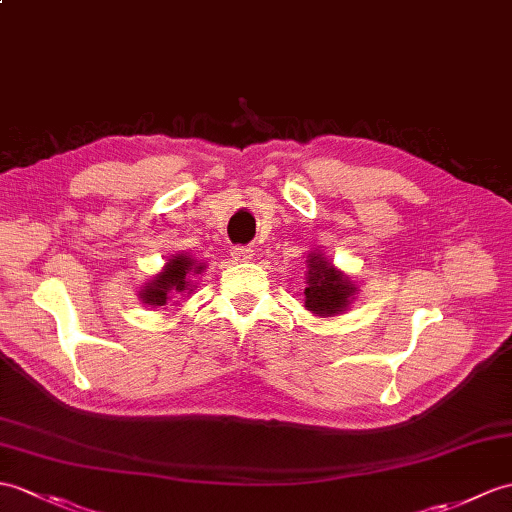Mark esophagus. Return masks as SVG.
I'll return each mask as SVG.
<instances>
[{
	"label": "esophagus",
	"mask_w": 512,
	"mask_h": 512,
	"mask_svg": "<svg viewBox=\"0 0 512 512\" xmlns=\"http://www.w3.org/2000/svg\"><path fill=\"white\" fill-rule=\"evenodd\" d=\"M233 259H235V261H248V259H253V248H251V246H235V248H233Z\"/></svg>",
	"instance_id": "obj_1"
}]
</instances>
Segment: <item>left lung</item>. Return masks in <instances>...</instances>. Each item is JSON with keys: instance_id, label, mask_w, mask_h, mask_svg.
<instances>
[{"instance_id": "1", "label": "left lung", "mask_w": 512, "mask_h": 512, "mask_svg": "<svg viewBox=\"0 0 512 512\" xmlns=\"http://www.w3.org/2000/svg\"><path fill=\"white\" fill-rule=\"evenodd\" d=\"M355 292L347 277L331 268L325 257L312 255L310 270H307L305 307L318 316H336L349 305L351 294Z\"/></svg>"}]
</instances>
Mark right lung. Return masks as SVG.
<instances>
[{"label":"right lung","mask_w":512,"mask_h":512,"mask_svg":"<svg viewBox=\"0 0 512 512\" xmlns=\"http://www.w3.org/2000/svg\"><path fill=\"white\" fill-rule=\"evenodd\" d=\"M205 266H196L192 257L178 255L165 264V270L157 275L152 283L146 285V290L141 292V299L148 305H165V301L172 299L170 294H178L189 290V275H200Z\"/></svg>","instance_id":"right-lung-1"}]
</instances>
